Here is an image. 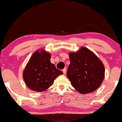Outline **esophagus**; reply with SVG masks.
I'll return each mask as SVG.
<instances>
[{
  "mask_svg": "<svg viewBox=\"0 0 122 122\" xmlns=\"http://www.w3.org/2000/svg\"><path fill=\"white\" fill-rule=\"evenodd\" d=\"M62 72H63V73H64V75H65L66 72V68H64V69L62 70Z\"/></svg>",
  "mask_w": 122,
  "mask_h": 122,
  "instance_id": "esophagus-1",
  "label": "esophagus"
}]
</instances>
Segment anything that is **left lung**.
Returning <instances> with one entry per match:
<instances>
[{"instance_id":"1","label":"left lung","mask_w":122,"mask_h":122,"mask_svg":"<svg viewBox=\"0 0 122 122\" xmlns=\"http://www.w3.org/2000/svg\"><path fill=\"white\" fill-rule=\"evenodd\" d=\"M69 56L71 64L67 76L73 87L81 94L96 90L104 78V66L101 60L85 47L76 53H69Z\"/></svg>"}]
</instances>
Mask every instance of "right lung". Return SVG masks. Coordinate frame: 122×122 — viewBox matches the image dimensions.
Wrapping results in <instances>:
<instances>
[{"label":"right lung","mask_w":122,"mask_h":122,"mask_svg":"<svg viewBox=\"0 0 122 122\" xmlns=\"http://www.w3.org/2000/svg\"><path fill=\"white\" fill-rule=\"evenodd\" d=\"M51 54L43 49L33 53L23 72L25 84L31 90L42 92L54 83V80L63 73L50 62Z\"/></svg>","instance_id":"1"}]
</instances>
